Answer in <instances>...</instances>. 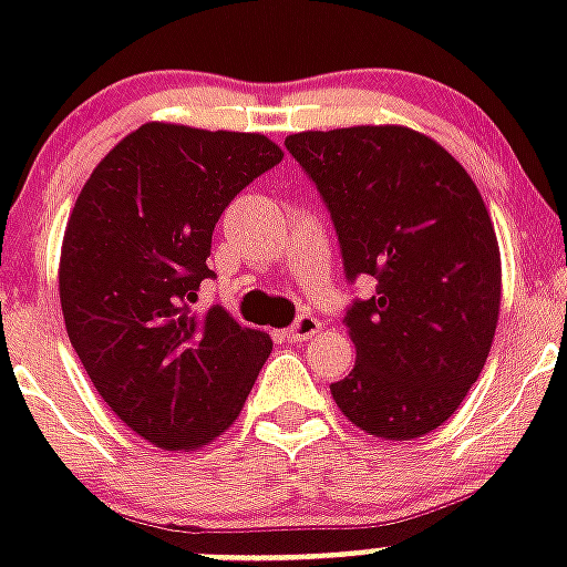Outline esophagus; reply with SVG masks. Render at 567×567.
I'll list each match as a JSON object with an SVG mask.
<instances>
[{
    "label": "esophagus",
    "mask_w": 567,
    "mask_h": 567,
    "mask_svg": "<svg viewBox=\"0 0 567 567\" xmlns=\"http://www.w3.org/2000/svg\"><path fill=\"white\" fill-rule=\"evenodd\" d=\"M320 329H323V323H320L318 318L302 315V318H297V323H293V327L285 329V338H288L291 344H297V341H309L311 336H318Z\"/></svg>",
    "instance_id": "esophagus-1"
}]
</instances>
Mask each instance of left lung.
I'll list each match as a JSON object with an SVG mask.
<instances>
[{
    "label": "left lung",
    "instance_id": "1",
    "mask_svg": "<svg viewBox=\"0 0 567 567\" xmlns=\"http://www.w3.org/2000/svg\"><path fill=\"white\" fill-rule=\"evenodd\" d=\"M285 146L318 185L347 276L377 293L347 311L355 364L332 382L350 423L414 441L450 421L480 379L501 318V247L483 194L409 126L297 132Z\"/></svg>",
    "mask_w": 567,
    "mask_h": 567
}]
</instances>
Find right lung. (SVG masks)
Masks as SVG:
<instances>
[{"mask_svg": "<svg viewBox=\"0 0 567 567\" xmlns=\"http://www.w3.org/2000/svg\"><path fill=\"white\" fill-rule=\"evenodd\" d=\"M258 132L144 123L84 182L61 244L70 344L128 430L190 453L238 421L274 341L223 306L196 311L214 223L282 162Z\"/></svg>", "mask_w": 567, "mask_h": 567, "instance_id": "obj_1", "label": "right lung"}]
</instances>
